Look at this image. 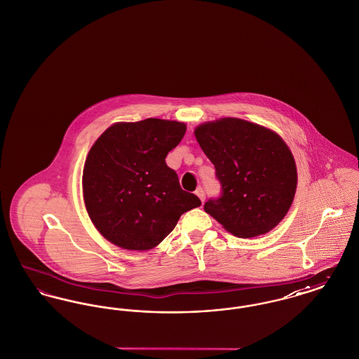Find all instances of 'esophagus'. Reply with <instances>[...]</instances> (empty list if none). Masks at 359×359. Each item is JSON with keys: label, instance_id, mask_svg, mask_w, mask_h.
<instances>
[{"label": "esophagus", "instance_id": "34e87169", "mask_svg": "<svg viewBox=\"0 0 359 359\" xmlns=\"http://www.w3.org/2000/svg\"><path fill=\"white\" fill-rule=\"evenodd\" d=\"M195 194H196V196H198V198L202 201V203H203L205 199V189H203L202 187L196 188Z\"/></svg>", "mask_w": 359, "mask_h": 359}]
</instances>
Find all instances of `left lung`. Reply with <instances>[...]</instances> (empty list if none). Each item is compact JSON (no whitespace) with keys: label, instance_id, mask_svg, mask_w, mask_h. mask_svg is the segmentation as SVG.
Returning <instances> with one entry per match:
<instances>
[{"label":"left lung","instance_id":"8db88e82","mask_svg":"<svg viewBox=\"0 0 359 359\" xmlns=\"http://www.w3.org/2000/svg\"><path fill=\"white\" fill-rule=\"evenodd\" d=\"M194 135L222 184L221 198L205 202V212L239 238L273 230L297 187L287 142L269 128L233 117L201 123Z\"/></svg>","mask_w":359,"mask_h":359}]
</instances>
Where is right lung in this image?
Instances as JSON below:
<instances>
[{"label": "right lung", "mask_w": 359, "mask_h": 359, "mask_svg": "<svg viewBox=\"0 0 359 359\" xmlns=\"http://www.w3.org/2000/svg\"><path fill=\"white\" fill-rule=\"evenodd\" d=\"M184 122H116L90 148L82 189L87 214L103 238L126 250H151L182 214L199 207L165 157L184 137Z\"/></svg>", "instance_id": "right-lung-1"}]
</instances>
